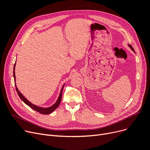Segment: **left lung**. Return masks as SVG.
<instances>
[{
    "label": "left lung",
    "mask_w": 150,
    "mask_h": 150,
    "mask_svg": "<svg viewBox=\"0 0 150 150\" xmlns=\"http://www.w3.org/2000/svg\"><path fill=\"white\" fill-rule=\"evenodd\" d=\"M129 47H130V48H131V49H132V50H133V51H134V49H133V47H132V45H129Z\"/></svg>",
    "instance_id": "obj_1"
}]
</instances>
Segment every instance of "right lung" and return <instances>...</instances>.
Returning <instances> with one entry per match:
<instances>
[{
	"mask_svg": "<svg viewBox=\"0 0 150 150\" xmlns=\"http://www.w3.org/2000/svg\"><path fill=\"white\" fill-rule=\"evenodd\" d=\"M15 66H16V63L14 64V66H13V77H14V81L16 82V75H15ZM63 87H64V86H63L62 90H61V91H60V95H59V97L57 100V102L54 103L52 106H51V107H49V108H40V107H39V106H37L33 104H32V103H30V102H29L28 100H27L22 95V94L18 91L16 85V90H17V92L18 94V96L20 97V98L26 104L28 105L29 106H30L31 108H32L33 110H34L35 111L42 114H44V115H46V114H49L50 113H51L52 112H53L54 110H56V109L59 106V105H60V102H61V100H62V91H63Z\"/></svg>",
	"mask_w": 150,
	"mask_h": 150,
	"instance_id": "obj_1",
	"label": "right lung"
}]
</instances>
